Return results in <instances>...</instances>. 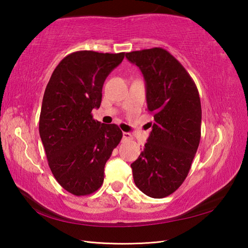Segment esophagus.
Segmentation results:
<instances>
[{"mask_svg": "<svg viewBox=\"0 0 248 248\" xmlns=\"http://www.w3.org/2000/svg\"><path fill=\"white\" fill-rule=\"evenodd\" d=\"M123 139H124V140H132V134H130V133H128V132H124V133H123Z\"/></svg>", "mask_w": 248, "mask_h": 248, "instance_id": "esophagus-1", "label": "esophagus"}]
</instances>
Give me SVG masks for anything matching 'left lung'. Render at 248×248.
<instances>
[{"label": "left lung", "mask_w": 248, "mask_h": 248, "mask_svg": "<svg viewBox=\"0 0 248 248\" xmlns=\"http://www.w3.org/2000/svg\"><path fill=\"white\" fill-rule=\"evenodd\" d=\"M125 57L143 73L147 109L154 115L144 150L131 164L133 179L147 196L163 198L186 180L198 149L202 135L198 89L186 68L164 49L133 51Z\"/></svg>", "instance_id": "1"}]
</instances>
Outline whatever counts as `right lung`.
I'll return each mask as SVG.
<instances>
[{"label":"right lung","instance_id":"1","mask_svg":"<svg viewBox=\"0 0 248 248\" xmlns=\"http://www.w3.org/2000/svg\"><path fill=\"white\" fill-rule=\"evenodd\" d=\"M124 53L78 51L56 66L46 87L39 134L56 181L76 196L102 186L104 166L123 138L117 124L93 118L105 78Z\"/></svg>","mask_w":248,"mask_h":248}]
</instances>
